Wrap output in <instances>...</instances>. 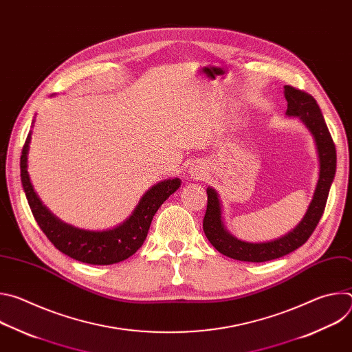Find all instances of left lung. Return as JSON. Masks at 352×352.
<instances>
[{
    "label": "left lung",
    "instance_id": "8db88e82",
    "mask_svg": "<svg viewBox=\"0 0 352 352\" xmlns=\"http://www.w3.org/2000/svg\"><path fill=\"white\" fill-rule=\"evenodd\" d=\"M284 96L287 100L285 114L288 117H298L302 121L312 133L316 143L320 168L312 202L304 219L300 220V223L292 231L274 241L254 243L241 241L226 230L221 216V204L219 193L209 186L206 190L208 209L204 219V231L210 243L219 252L231 259L259 263L288 255L309 239L326 208L329 190L336 174L337 156L334 142L327 129L316 100L309 93L285 85Z\"/></svg>",
    "mask_w": 352,
    "mask_h": 352
}]
</instances>
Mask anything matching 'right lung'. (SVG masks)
<instances>
[{"instance_id":"1","label":"right lung","mask_w":352,"mask_h":352,"mask_svg":"<svg viewBox=\"0 0 352 352\" xmlns=\"http://www.w3.org/2000/svg\"><path fill=\"white\" fill-rule=\"evenodd\" d=\"M30 133L22 148L21 178L28 204L41 231L58 250L89 265H114L132 256L143 245L153 216L181 185L179 178L164 179L150 188L139 200L133 213L120 226L107 231L80 230L63 223L50 212L36 195L28 174Z\"/></svg>"}]
</instances>
